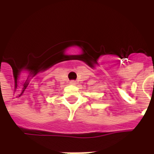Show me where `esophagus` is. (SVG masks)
<instances>
[{"label": "esophagus", "instance_id": "34e87169", "mask_svg": "<svg viewBox=\"0 0 154 154\" xmlns=\"http://www.w3.org/2000/svg\"><path fill=\"white\" fill-rule=\"evenodd\" d=\"M70 84L71 85H76V84H77V82H76V81L72 80L70 82Z\"/></svg>", "mask_w": 154, "mask_h": 154}]
</instances>
